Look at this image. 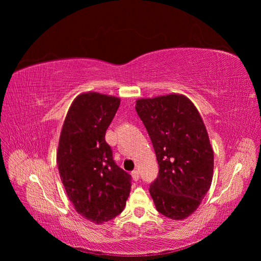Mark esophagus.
Wrapping results in <instances>:
<instances>
[{
	"mask_svg": "<svg viewBox=\"0 0 261 261\" xmlns=\"http://www.w3.org/2000/svg\"><path fill=\"white\" fill-rule=\"evenodd\" d=\"M132 178L135 180V181H137L139 179V172L137 170L132 172Z\"/></svg>",
	"mask_w": 261,
	"mask_h": 261,
	"instance_id": "esophagus-1",
	"label": "esophagus"
}]
</instances>
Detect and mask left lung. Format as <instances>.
I'll return each instance as SVG.
<instances>
[{
    "label": "left lung",
    "instance_id": "1",
    "mask_svg": "<svg viewBox=\"0 0 261 261\" xmlns=\"http://www.w3.org/2000/svg\"><path fill=\"white\" fill-rule=\"evenodd\" d=\"M135 109L152 141L159 175L149 188L156 210L184 220L211 186L213 150L202 118L184 94L136 100Z\"/></svg>",
    "mask_w": 261,
    "mask_h": 261
}]
</instances>
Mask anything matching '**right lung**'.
Masks as SVG:
<instances>
[{
    "mask_svg": "<svg viewBox=\"0 0 261 261\" xmlns=\"http://www.w3.org/2000/svg\"><path fill=\"white\" fill-rule=\"evenodd\" d=\"M121 99L82 92L70 105L61 130L57 162L60 177L75 210L96 224L124 210L130 175L115 164L106 132Z\"/></svg>",
    "mask_w": 261,
    "mask_h": 261,
    "instance_id": "obj_1",
    "label": "right lung"
}]
</instances>
